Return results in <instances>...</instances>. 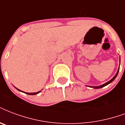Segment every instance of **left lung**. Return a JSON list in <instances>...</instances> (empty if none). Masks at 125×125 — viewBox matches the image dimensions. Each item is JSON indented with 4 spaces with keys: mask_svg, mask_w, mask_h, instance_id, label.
<instances>
[{
    "mask_svg": "<svg viewBox=\"0 0 125 125\" xmlns=\"http://www.w3.org/2000/svg\"><path fill=\"white\" fill-rule=\"evenodd\" d=\"M119 69H118V71H117V73H116V75H115L114 77H113V79H111L109 81L107 82V83H106L104 84H102V85L100 86H92V87H93V88H102V87H104V86H106V85H107V84H109V83H111V82L113 81V80H114V79H115L116 77L117 76L118 73H119Z\"/></svg>",
    "mask_w": 125,
    "mask_h": 125,
    "instance_id": "left-lung-1",
    "label": "left lung"
}]
</instances>
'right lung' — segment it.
Listing matches in <instances>:
<instances>
[{
  "instance_id": "obj_1",
  "label": "right lung",
  "mask_w": 125,
  "mask_h": 125,
  "mask_svg": "<svg viewBox=\"0 0 125 125\" xmlns=\"http://www.w3.org/2000/svg\"><path fill=\"white\" fill-rule=\"evenodd\" d=\"M18 89V88H17ZM18 90H19V89H18ZM20 91H21V90H20ZM22 92V91H21ZM41 92V91H40ZM40 92H34V93H28V92H25V94H29V95H35V94H39Z\"/></svg>"
}]
</instances>
